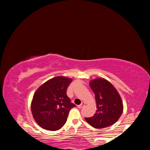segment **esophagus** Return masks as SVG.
<instances>
[{"label":"esophagus","instance_id":"obj_1","mask_svg":"<svg viewBox=\"0 0 150 150\" xmlns=\"http://www.w3.org/2000/svg\"><path fill=\"white\" fill-rule=\"evenodd\" d=\"M85 105V103H82L81 104V105H78L77 106V107L79 108H83V106H84Z\"/></svg>","mask_w":150,"mask_h":150}]
</instances>
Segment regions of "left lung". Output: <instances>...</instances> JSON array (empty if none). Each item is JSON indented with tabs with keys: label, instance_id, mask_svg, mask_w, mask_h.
<instances>
[{
	"label": "left lung",
	"instance_id": "obj_1",
	"mask_svg": "<svg viewBox=\"0 0 150 150\" xmlns=\"http://www.w3.org/2000/svg\"><path fill=\"white\" fill-rule=\"evenodd\" d=\"M90 87L95 93L97 110L92 117L85 118L86 121L98 129L112 125L123 112V103L118 91L110 82L101 78L91 81Z\"/></svg>",
	"mask_w": 150,
	"mask_h": 150
}]
</instances>
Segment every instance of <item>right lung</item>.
<instances>
[{
	"label": "right lung",
	"instance_id": "add662e5",
	"mask_svg": "<svg viewBox=\"0 0 150 150\" xmlns=\"http://www.w3.org/2000/svg\"><path fill=\"white\" fill-rule=\"evenodd\" d=\"M71 81L64 77H54L35 91L31 110L34 120L42 128L55 131L65 124L70 110L76 106L67 95Z\"/></svg>",
	"mask_w": 150,
	"mask_h": 150
}]
</instances>
